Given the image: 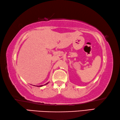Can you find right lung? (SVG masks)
<instances>
[{"label":"right lung","instance_id":"obj_1","mask_svg":"<svg viewBox=\"0 0 120 120\" xmlns=\"http://www.w3.org/2000/svg\"><path fill=\"white\" fill-rule=\"evenodd\" d=\"M48 84V83H46L45 85H46V84Z\"/></svg>","mask_w":120,"mask_h":120}]
</instances>
